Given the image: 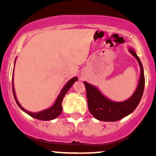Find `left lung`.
I'll return each mask as SVG.
<instances>
[{"label":"left lung","instance_id":"obj_1","mask_svg":"<svg viewBox=\"0 0 156 156\" xmlns=\"http://www.w3.org/2000/svg\"><path fill=\"white\" fill-rule=\"evenodd\" d=\"M129 51L137 59L140 69V76L137 87L129 99L121 102L112 101L105 97L94 86L83 82L87 90L89 111L92 115L98 120L113 122L124 118L134 111L142 98L144 88V69L140 58L133 49L129 48Z\"/></svg>","mask_w":156,"mask_h":156}]
</instances>
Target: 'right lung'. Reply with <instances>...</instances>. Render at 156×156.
Listing matches in <instances>:
<instances>
[{"label": "right lung", "mask_w": 156, "mask_h": 156, "mask_svg": "<svg viewBox=\"0 0 156 156\" xmlns=\"http://www.w3.org/2000/svg\"><path fill=\"white\" fill-rule=\"evenodd\" d=\"M15 63H16V61H15ZM76 81H77V77H73V78H72L71 80H69L68 81V83L65 85L64 87L62 88V90H61L59 95L58 96L57 99H56L55 104H54L51 108H48V109L43 110V111L39 112H31L27 111V110H26L23 108L21 105L19 104V102L17 100V98H16V93H15V89H14L13 84V77H12V90H13L14 98H15V100H16V103H17V105H19V108H21L23 112H25L26 113L30 115V116L34 117L35 119H41V120H51V119L57 118V117L62 113V102L63 98H64L66 94L68 92V90H69V88L73 86V84Z\"/></svg>", "instance_id": "right-lung-1"}]
</instances>
